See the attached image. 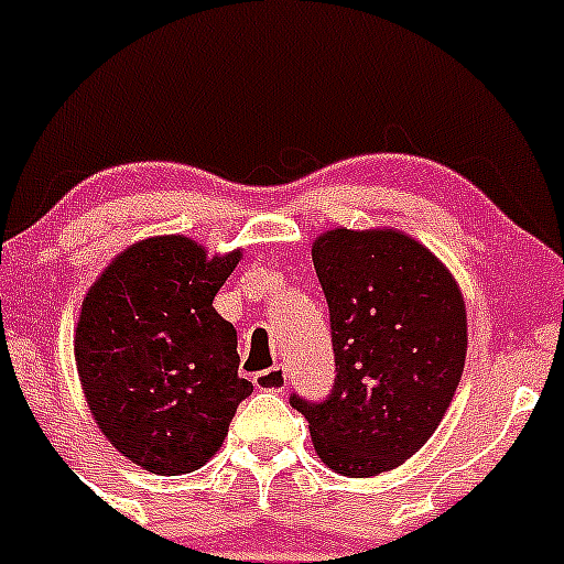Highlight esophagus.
Listing matches in <instances>:
<instances>
[{
    "instance_id": "esophagus-1",
    "label": "esophagus",
    "mask_w": 564,
    "mask_h": 564,
    "mask_svg": "<svg viewBox=\"0 0 564 564\" xmlns=\"http://www.w3.org/2000/svg\"><path fill=\"white\" fill-rule=\"evenodd\" d=\"M252 382L258 391L282 393L284 386H288V371H284V367H271L265 371H258V375H252Z\"/></svg>"
}]
</instances>
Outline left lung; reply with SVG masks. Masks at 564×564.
<instances>
[{
	"mask_svg": "<svg viewBox=\"0 0 564 564\" xmlns=\"http://www.w3.org/2000/svg\"><path fill=\"white\" fill-rule=\"evenodd\" d=\"M328 301L334 388L323 402L290 393L317 456L347 478L388 473L434 434L467 352L454 276L397 230H330L312 247Z\"/></svg>",
	"mask_w": 564,
	"mask_h": 564,
	"instance_id": "obj_1",
	"label": "left lung"
}]
</instances>
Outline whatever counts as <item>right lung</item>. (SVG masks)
I'll list each match as a JSON object with an SVG mask.
<instances>
[{"label":"right lung","mask_w":564,"mask_h":564,"mask_svg":"<svg viewBox=\"0 0 564 564\" xmlns=\"http://www.w3.org/2000/svg\"><path fill=\"white\" fill-rule=\"evenodd\" d=\"M239 252L206 258L184 236L132 243L91 284L75 328V364L97 426L156 475H184L217 454L236 408V328L214 295Z\"/></svg>","instance_id":"obj_1"}]
</instances>
